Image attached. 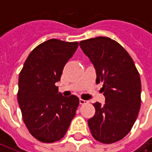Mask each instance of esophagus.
I'll return each instance as SVG.
<instances>
[{
    "label": "esophagus",
    "mask_w": 152,
    "mask_h": 152,
    "mask_svg": "<svg viewBox=\"0 0 152 152\" xmlns=\"http://www.w3.org/2000/svg\"><path fill=\"white\" fill-rule=\"evenodd\" d=\"M79 103H80V105H84V104L88 103V101H86V100H84V99H79Z\"/></svg>",
    "instance_id": "esophagus-1"
}]
</instances>
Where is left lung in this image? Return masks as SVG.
Listing matches in <instances>:
<instances>
[{"label":"left lung","instance_id":"obj_1","mask_svg":"<svg viewBox=\"0 0 152 152\" xmlns=\"http://www.w3.org/2000/svg\"><path fill=\"white\" fill-rule=\"evenodd\" d=\"M80 47L102 83L105 105L96 102L95 114L88 120L91 136L102 143L121 140L131 130L141 106V79L129 53L115 40L97 37L82 40Z\"/></svg>","mask_w":152,"mask_h":152}]
</instances>
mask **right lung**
Segmentation results:
<instances>
[{
  "instance_id": "right-lung-1",
  "label": "right lung",
  "mask_w": 152,
  "mask_h": 152,
  "mask_svg": "<svg viewBox=\"0 0 152 152\" xmlns=\"http://www.w3.org/2000/svg\"><path fill=\"white\" fill-rule=\"evenodd\" d=\"M78 47V42L49 39L36 46L19 74L17 100L23 122L33 137L53 142L66 134L79 99L63 97L55 83Z\"/></svg>"
}]
</instances>
